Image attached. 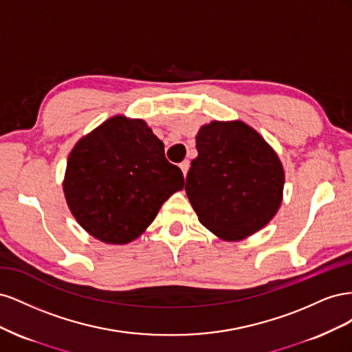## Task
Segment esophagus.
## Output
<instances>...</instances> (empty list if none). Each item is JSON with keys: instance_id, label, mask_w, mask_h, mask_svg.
Returning a JSON list of instances; mask_svg holds the SVG:
<instances>
[{"instance_id": "obj_1", "label": "esophagus", "mask_w": 352, "mask_h": 352, "mask_svg": "<svg viewBox=\"0 0 352 352\" xmlns=\"http://www.w3.org/2000/svg\"><path fill=\"white\" fill-rule=\"evenodd\" d=\"M189 162L188 160H185V162H182L179 164V167H180V170H182V173H184V176H186V173H188V170H189Z\"/></svg>"}]
</instances>
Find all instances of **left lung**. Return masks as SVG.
<instances>
[{"instance_id":"8db88e82","label":"left lung","mask_w":352,"mask_h":352,"mask_svg":"<svg viewBox=\"0 0 352 352\" xmlns=\"http://www.w3.org/2000/svg\"><path fill=\"white\" fill-rule=\"evenodd\" d=\"M198 157L190 162L186 195L202 226L236 242L261 230L276 216L285 172L264 138L241 120L201 126Z\"/></svg>"}]
</instances>
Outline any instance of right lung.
<instances>
[{"label": "right lung", "instance_id": "add662e5", "mask_svg": "<svg viewBox=\"0 0 352 352\" xmlns=\"http://www.w3.org/2000/svg\"><path fill=\"white\" fill-rule=\"evenodd\" d=\"M184 185L182 170L167 162L164 144L146 122L117 114L73 146L63 190L91 236L124 245L142 235Z\"/></svg>", "mask_w": 352, "mask_h": 352}]
</instances>
